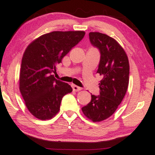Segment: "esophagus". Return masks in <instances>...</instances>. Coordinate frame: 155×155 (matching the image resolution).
<instances>
[{
    "mask_svg": "<svg viewBox=\"0 0 155 155\" xmlns=\"http://www.w3.org/2000/svg\"><path fill=\"white\" fill-rule=\"evenodd\" d=\"M72 88H73V91H81L82 90V88H81V87H78L77 86H75V85H73Z\"/></svg>",
    "mask_w": 155,
    "mask_h": 155,
    "instance_id": "esophagus-1",
    "label": "esophagus"
}]
</instances>
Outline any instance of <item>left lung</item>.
Returning <instances> with one entry per match:
<instances>
[{
	"mask_svg": "<svg viewBox=\"0 0 155 155\" xmlns=\"http://www.w3.org/2000/svg\"><path fill=\"white\" fill-rule=\"evenodd\" d=\"M91 44L100 52L97 73L102 77L100 95H91V100L81 108L87 118L93 122L105 120L114 114L128 89L129 62L126 52L114 38L100 32H90Z\"/></svg>",
	"mask_w": 155,
	"mask_h": 155,
	"instance_id": "obj_1",
	"label": "left lung"
}]
</instances>
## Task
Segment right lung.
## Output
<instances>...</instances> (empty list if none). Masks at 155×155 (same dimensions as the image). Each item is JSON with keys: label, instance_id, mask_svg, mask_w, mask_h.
Returning a JSON list of instances; mask_svg holds the SVG:
<instances>
[{"label": "right lung", "instance_id": "1", "mask_svg": "<svg viewBox=\"0 0 155 155\" xmlns=\"http://www.w3.org/2000/svg\"><path fill=\"white\" fill-rule=\"evenodd\" d=\"M84 31H53L34 40L21 59L19 91L29 112L40 120L58 114L64 95L72 88L53 73L62 59L84 38Z\"/></svg>", "mask_w": 155, "mask_h": 155}]
</instances>
